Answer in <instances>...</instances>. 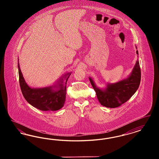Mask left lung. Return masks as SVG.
Instances as JSON below:
<instances>
[{"mask_svg": "<svg viewBox=\"0 0 159 159\" xmlns=\"http://www.w3.org/2000/svg\"><path fill=\"white\" fill-rule=\"evenodd\" d=\"M136 52L138 55V51ZM89 79L96 92L99 102L102 106L108 108L118 107L130 98L139 88L141 82L139 60H137L132 71L127 78L116 83H107L104 89L97 87L91 77H89Z\"/></svg>", "mask_w": 159, "mask_h": 159, "instance_id": "8db88e82", "label": "left lung"}]
</instances>
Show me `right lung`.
Here are the masks:
<instances>
[{
    "instance_id": "obj_1",
    "label": "right lung",
    "mask_w": 159,
    "mask_h": 159,
    "mask_svg": "<svg viewBox=\"0 0 159 159\" xmlns=\"http://www.w3.org/2000/svg\"><path fill=\"white\" fill-rule=\"evenodd\" d=\"M18 68L21 90L24 98L30 104L42 111H57L64 106L66 98V84L71 72L62 76L52 86L34 88L25 82L18 61Z\"/></svg>"
}]
</instances>
